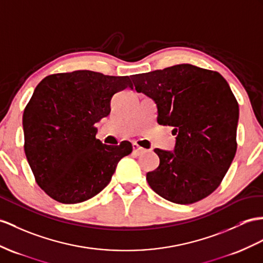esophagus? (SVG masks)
Listing matches in <instances>:
<instances>
[{
	"instance_id": "1",
	"label": "esophagus",
	"mask_w": 263,
	"mask_h": 263,
	"mask_svg": "<svg viewBox=\"0 0 263 263\" xmlns=\"http://www.w3.org/2000/svg\"><path fill=\"white\" fill-rule=\"evenodd\" d=\"M133 151H134V153H136L137 155H140V154L145 153V149L143 148V147H140V146L137 145L136 143L133 144Z\"/></svg>"
}]
</instances>
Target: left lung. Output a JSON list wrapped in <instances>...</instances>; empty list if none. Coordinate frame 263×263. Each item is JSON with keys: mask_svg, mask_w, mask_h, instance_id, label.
Masks as SVG:
<instances>
[{"mask_svg": "<svg viewBox=\"0 0 263 263\" xmlns=\"http://www.w3.org/2000/svg\"><path fill=\"white\" fill-rule=\"evenodd\" d=\"M137 92L155 101L157 123L173 127L174 151L155 148L158 167L146 174L154 192L192 204L219 186L236 152L239 105L216 71L192 65L132 76Z\"/></svg>", "mask_w": 263, "mask_h": 263, "instance_id": "1", "label": "left lung"}]
</instances>
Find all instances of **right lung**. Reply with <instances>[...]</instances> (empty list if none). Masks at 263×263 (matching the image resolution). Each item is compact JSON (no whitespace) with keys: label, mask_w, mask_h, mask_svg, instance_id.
<instances>
[{"label":"right lung","mask_w":263,"mask_h":263,"mask_svg":"<svg viewBox=\"0 0 263 263\" xmlns=\"http://www.w3.org/2000/svg\"><path fill=\"white\" fill-rule=\"evenodd\" d=\"M132 88L129 77L89 70L51 74L23 112L24 152L37 185L53 200L76 204L109 184L133 146L102 144L96 124L110 114L112 96Z\"/></svg>","instance_id":"add662e5"}]
</instances>
